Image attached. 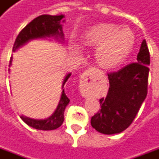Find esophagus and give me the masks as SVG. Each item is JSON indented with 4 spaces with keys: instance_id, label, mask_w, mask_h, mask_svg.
I'll return each mask as SVG.
<instances>
[{
    "instance_id": "esophagus-1",
    "label": "esophagus",
    "mask_w": 159,
    "mask_h": 159,
    "mask_svg": "<svg viewBox=\"0 0 159 159\" xmlns=\"http://www.w3.org/2000/svg\"><path fill=\"white\" fill-rule=\"evenodd\" d=\"M96 79L95 72L93 70H88L83 73V76H81V84H82V93L83 96H88L89 93L87 92L85 88L87 86H92L94 81Z\"/></svg>"
}]
</instances>
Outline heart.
I'll return each mask as SVG.
<instances>
[{"instance_id": "b5f03b06", "label": "heart", "mask_w": 159, "mask_h": 159, "mask_svg": "<svg viewBox=\"0 0 159 159\" xmlns=\"http://www.w3.org/2000/svg\"><path fill=\"white\" fill-rule=\"evenodd\" d=\"M83 45L96 48L95 59L100 67L117 69L125 62L133 50L134 35L127 26L100 23L89 27L81 36Z\"/></svg>"}]
</instances>
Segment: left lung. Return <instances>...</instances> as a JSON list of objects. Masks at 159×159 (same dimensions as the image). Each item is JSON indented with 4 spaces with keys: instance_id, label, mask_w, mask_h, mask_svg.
<instances>
[{
    "instance_id": "1",
    "label": "left lung",
    "mask_w": 159,
    "mask_h": 159,
    "mask_svg": "<svg viewBox=\"0 0 159 159\" xmlns=\"http://www.w3.org/2000/svg\"><path fill=\"white\" fill-rule=\"evenodd\" d=\"M150 53L142 41L136 63L108 74L109 90L100 100L101 109L91 118L93 129L104 134L123 132L132 123L147 94Z\"/></svg>"
}]
</instances>
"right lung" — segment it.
<instances>
[{
    "label": "right lung",
    "instance_id": "add662e5",
    "mask_svg": "<svg viewBox=\"0 0 159 159\" xmlns=\"http://www.w3.org/2000/svg\"><path fill=\"white\" fill-rule=\"evenodd\" d=\"M65 15H41L37 17L32 21L29 23L24 29L20 31L13 45L12 51L16 52L17 50L23 46L27 44L28 42L36 39H47V38H53L57 42L63 43L64 42V33H63L62 23L66 20H64ZM12 56L10 59V64L9 67L12 66ZM10 71V69H8ZM71 75V73L66 74L62 83V93L60 96V100L59 104L56 107L55 111L53 113L47 117L45 119H34L30 117H26L24 115L20 116V118L25 123L32 127L36 129L39 130H52L58 129L59 127L62 125L64 122V112L66 110V107L69 104L70 100L66 96L65 93V89H63L66 81L69 79V77Z\"/></svg>",
    "mask_w": 159,
    "mask_h": 159
}]
</instances>
